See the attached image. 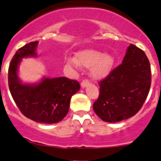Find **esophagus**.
<instances>
[{"mask_svg": "<svg viewBox=\"0 0 161 161\" xmlns=\"http://www.w3.org/2000/svg\"><path fill=\"white\" fill-rule=\"evenodd\" d=\"M89 85H90V81L87 80V79H84L81 83V87H82V89H84L85 87L88 86Z\"/></svg>", "mask_w": 161, "mask_h": 161, "instance_id": "1", "label": "esophagus"}]
</instances>
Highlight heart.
Masks as SVG:
<instances>
[{
    "label": "heart",
    "mask_w": 161,
    "mask_h": 161,
    "mask_svg": "<svg viewBox=\"0 0 161 161\" xmlns=\"http://www.w3.org/2000/svg\"><path fill=\"white\" fill-rule=\"evenodd\" d=\"M68 64L73 68H77L79 65L90 68L92 78L100 79L110 73L114 64V58L110 54H104L99 51L87 49L76 53L75 59H68Z\"/></svg>",
    "instance_id": "obj_1"
}]
</instances>
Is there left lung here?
<instances>
[{"label":"left lung","instance_id":"obj_1","mask_svg":"<svg viewBox=\"0 0 161 161\" xmlns=\"http://www.w3.org/2000/svg\"><path fill=\"white\" fill-rule=\"evenodd\" d=\"M150 86L149 60L144 51L130 44L122 64L99 82L100 93L93 110L105 122L130 118L141 109Z\"/></svg>","mask_w":161,"mask_h":161}]
</instances>
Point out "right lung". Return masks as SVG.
<instances>
[{
	"label": "right lung",
	"instance_id": "obj_1",
	"mask_svg": "<svg viewBox=\"0 0 161 161\" xmlns=\"http://www.w3.org/2000/svg\"><path fill=\"white\" fill-rule=\"evenodd\" d=\"M38 42H31L17 50L8 68V86L20 112L40 124H57L68 113L73 94L80 89L75 80L66 77L46 78L38 83H23L18 76L23 58L37 57Z\"/></svg>",
	"mask_w": 161,
	"mask_h": 161
}]
</instances>
